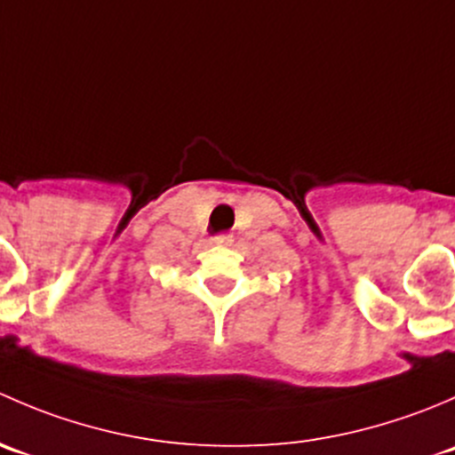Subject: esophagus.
<instances>
[{
	"mask_svg": "<svg viewBox=\"0 0 455 455\" xmlns=\"http://www.w3.org/2000/svg\"><path fill=\"white\" fill-rule=\"evenodd\" d=\"M213 242L218 246H228L233 242V235H228V233H220V235L213 237Z\"/></svg>",
	"mask_w": 455,
	"mask_h": 455,
	"instance_id": "esophagus-1",
	"label": "esophagus"
}]
</instances>
